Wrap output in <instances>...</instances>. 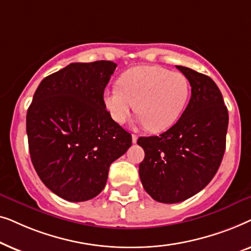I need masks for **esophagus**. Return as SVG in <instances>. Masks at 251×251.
<instances>
[{"label":"esophagus","instance_id":"1","mask_svg":"<svg viewBox=\"0 0 251 251\" xmlns=\"http://www.w3.org/2000/svg\"><path fill=\"white\" fill-rule=\"evenodd\" d=\"M137 139H138V136L133 133V135H132V143L136 144V143H137Z\"/></svg>","mask_w":251,"mask_h":251}]
</instances>
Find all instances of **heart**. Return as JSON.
<instances>
[{
  "instance_id": "b5f03b06",
  "label": "heart",
  "mask_w": 251,
  "mask_h": 251,
  "mask_svg": "<svg viewBox=\"0 0 251 251\" xmlns=\"http://www.w3.org/2000/svg\"><path fill=\"white\" fill-rule=\"evenodd\" d=\"M119 88L106 89L104 104L111 118L122 125L135 111L152 132H161L176 123L191 95L188 78L161 66H136L126 71Z\"/></svg>"
}]
</instances>
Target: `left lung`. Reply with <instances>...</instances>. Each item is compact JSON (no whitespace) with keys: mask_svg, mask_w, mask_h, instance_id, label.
<instances>
[{"mask_svg":"<svg viewBox=\"0 0 251 251\" xmlns=\"http://www.w3.org/2000/svg\"><path fill=\"white\" fill-rule=\"evenodd\" d=\"M176 67L192 87L187 107L166 132L137 140L145 152L140 180L162 203L186 200L210 183L224 156L228 126L227 108L215 82L188 67Z\"/></svg>","mask_w":251,"mask_h":251,"instance_id":"8db88e82","label":"left lung"}]
</instances>
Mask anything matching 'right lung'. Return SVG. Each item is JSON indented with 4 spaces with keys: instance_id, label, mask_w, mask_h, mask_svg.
Instances as JSON below:
<instances>
[{
    "instance_id": "add662e5",
    "label": "right lung",
    "mask_w": 251,
    "mask_h": 251,
    "mask_svg": "<svg viewBox=\"0 0 251 251\" xmlns=\"http://www.w3.org/2000/svg\"><path fill=\"white\" fill-rule=\"evenodd\" d=\"M115 68L109 60L67 65L43 78L27 111L33 166L43 184L67 201L97 197L109 166L131 146V135L104 104Z\"/></svg>"
}]
</instances>
